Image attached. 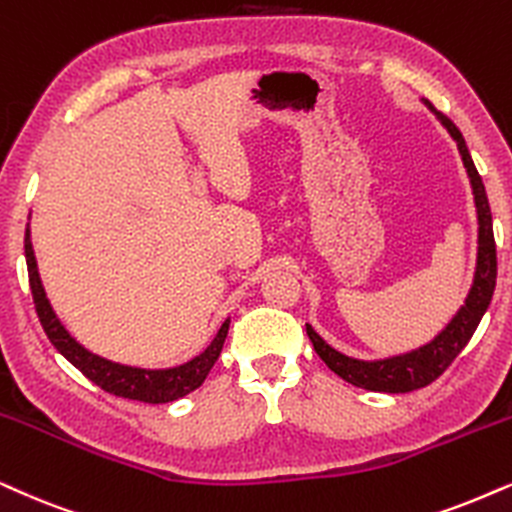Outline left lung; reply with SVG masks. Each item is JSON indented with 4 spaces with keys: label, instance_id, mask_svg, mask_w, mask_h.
I'll return each mask as SVG.
<instances>
[{
    "label": "left lung",
    "instance_id": "8db88e82",
    "mask_svg": "<svg viewBox=\"0 0 512 512\" xmlns=\"http://www.w3.org/2000/svg\"><path fill=\"white\" fill-rule=\"evenodd\" d=\"M435 111V115L442 120V125L449 129L451 137L456 139L458 151H461L463 165L468 170L472 193H475V205H477V219H480V250H477V271H475V283H472L465 307L454 316V321L437 335L430 345L416 349V352L404 354V357H394L385 361H357L349 359L345 354L335 352L333 347H328L319 335L314 333V328L307 323V335L312 340L316 354L326 361V366L333 373H338L347 383L364 387V390L373 392H413L420 387H428L430 383L442 375L446 368L454 364V359L463 352L468 345L472 333L480 326L484 312H487L491 295L496 288V241H494V226H491V210L487 191H484L482 177L477 172L475 163H472L468 146H465L463 134L458 132V127L446 118L444 113H439L430 101H425Z\"/></svg>",
    "mask_w": 512,
    "mask_h": 512
}]
</instances>
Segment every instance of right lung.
I'll use <instances>...</instances> for the list:
<instances>
[{
    "label": "right lung",
    "instance_id": "1",
    "mask_svg": "<svg viewBox=\"0 0 512 512\" xmlns=\"http://www.w3.org/2000/svg\"><path fill=\"white\" fill-rule=\"evenodd\" d=\"M25 262H28V278L37 316H40V323L44 333H47V338L51 340V345H54L77 371L87 375L94 385L115 394V397L144 401V404H167V401L184 397V394H189L196 390V387L203 385L210 368L215 366L217 357L222 354L226 333H229V321L222 323L217 338L210 342V347L205 349L200 357L184 366L167 368V371H144V368L120 366L108 359L96 357V354L87 352L82 345H77V342L68 335L66 328L61 326V321L56 319L54 309H51L47 295H44L40 274H37L35 252H32L30 243V229H25Z\"/></svg>",
    "mask_w": 512,
    "mask_h": 512
}]
</instances>
